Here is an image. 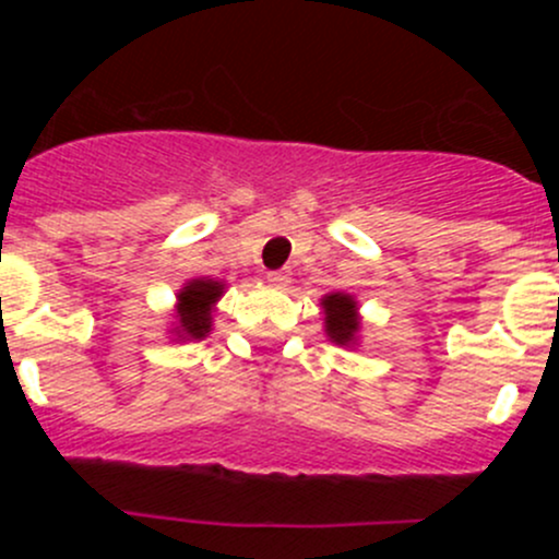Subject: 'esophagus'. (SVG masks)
<instances>
[{
	"instance_id": "34e87169",
	"label": "esophagus",
	"mask_w": 559,
	"mask_h": 559,
	"mask_svg": "<svg viewBox=\"0 0 559 559\" xmlns=\"http://www.w3.org/2000/svg\"><path fill=\"white\" fill-rule=\"evenodd\" d=\"M267 284L275 286V289H286L289 286V273L286 270H273V273H267Z\"/></svg>"
}]
</instances>
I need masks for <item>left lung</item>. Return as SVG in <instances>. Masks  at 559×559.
Here are the masks:
<instances>
[{"label": "left lung", "instance_id": "left-lung-1", "mask_svg": "<svg viewBox=\"0 0 559 559\" xmlns=\"http://www.w3.org/2000/svg\"><path fill=\"white\" fill-rule=\"evenodd\" d=\"M321 313H324V335L330 343L341 348H357L359 332H362V316L359 302L348 292H330L321 297Z\"/></svg>", "mask_w": 559, "mask_h": 559}]
</instances>
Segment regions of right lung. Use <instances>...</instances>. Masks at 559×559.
Listing matches in <instances>:
<instances>
[{"label":"right lung","instance_id":"1","mask_svg":"<svg viewBox=\"0 0 559 559\" xmlns=\"http://www.w3.org/2000/svg\"><path fill=\"white\" fill-rule=\"evenodd\" d=\"M224 289H227V284L211 278V275L186 281L178 295H175L173 321L170 330H167L170 341H205L213 330V311H216V302L224 297Z\"/></svg>","mask_w":559,"mask_h":559}]
</instances>
